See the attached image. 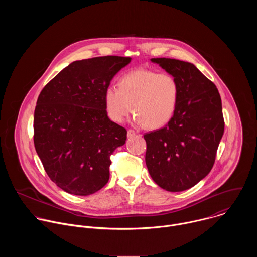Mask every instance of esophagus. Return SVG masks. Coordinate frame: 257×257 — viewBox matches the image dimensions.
Returning <instances> with one entry per match:
<instances>
[{
    "label": "esophagus",
    "mask_w": 257,
    "mask_h": 257,
    "mask_svg": "<svg viewBox=\"0 0 257 257\" xmlns=\"http://www.w3.org/2000/svg\"><path fill=\"white\" fill-rule=\"evenodd\" d=\"M127 135H128L129 138H132V137H134L136 135V132L134 130H132V129H129L128 132H127Z\"/></svg>",
    "instance_id": "esophagus-1"
}]
</instances>
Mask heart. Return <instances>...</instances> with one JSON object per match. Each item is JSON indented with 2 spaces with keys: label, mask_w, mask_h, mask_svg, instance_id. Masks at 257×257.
I'll list each match as a JSON object with an SVG mask.
<instances>
[{
  "label": "heart",
  "mask_w": 257,
  "mask_h": 257,
  "mask_svg": "<svg viewBox=\"0 0 257 257\" xmlns=\"http://www.w3.org/2000/svg\"><path fill=\"white\" fill-rule=\"evenodd\" d=\"M179 94V84L173 75L139 69L123 75L118 88L107 87L103 100L106 114L112 121L122 123L133 109V122L136 125L155 129L165 126L172 119Z\"/></svg>",
  "instance_id": "heart-1"
}]
</instances>
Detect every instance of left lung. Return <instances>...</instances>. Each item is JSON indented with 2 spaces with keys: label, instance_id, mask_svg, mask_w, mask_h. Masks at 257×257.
<instances>
[{
  "label": "left lung",
  "instance_id": "8db88e82",
  "mask_svg": "<svg viewBox=\"0 0 257 257\" xmlns=\"http://www.w3.org/2000/svg\"><path fill=\"white\" fill-rule=\"evenodd\" d=\"M180 89L176 112L169 123L144 134L145 163L157 184L171 192L196 185L212 169L225 121L214 83L191 63L154 58Z\"/></svg>",
  "mask_w": 257,
  "mask_h": 257
}]
</instances>
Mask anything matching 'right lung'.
<instances>
[{"instance_id":"obj_1","label":"right lung","mask_w":257,"mask_h":257,"mask_svg":"<svg viewBox=\"0 0 257 257\" xmlns=\"http://www.w3.org/2000/svg\"><path fill=\"white\" fill-rule=\"evenodd\" d=\"M131 61L104 56L75 61L41 91L33 118V142L45 171L62 190L86 196L108 181L111 156L127 130L107 117L103 94Z\"/></svg>"}]
</instances>
